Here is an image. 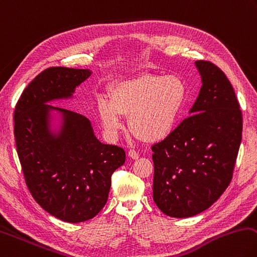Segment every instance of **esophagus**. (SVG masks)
Returning <instances> with one entry per match:
<instances>
[{
  "instance_id": "1",
  "label": "esophagus",
  "mask_w": 257,
  "mask_h": 257,
  "mask_svg": "<svg viewBox=\"0 0 257 257\" xmlns=\"http://www.w3.org/2000/svg\"><path fill=\"white\" fill-rule=\"evenodd\" d=\"M128 155H129V157H132L133 160H137V158L139 157L138 152L135 151V149H130V151L128 152Z\"/></svg>"
}]
</instances>
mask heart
I'll return each instance as SVG.
<instances>
[{
    "mask_svg": "<svg viewBox=\"0 0 257 257\" xmlns=\"http://www.w3.org/2000/svg\"><path fill=\"white\" fill-rule=\"evenodd\" d=\"M188 85L180 75L143 73L116 82L110 87L109 99L97 101V114L109 135L123 127L129 115L130 132L146 143L170 136L188 101Z\"/></svg>",
    "mask_w": 257,
    "mask_h": 257,
    "instance_id": "heart-1",
    "label": "heart"
}]
</instances>
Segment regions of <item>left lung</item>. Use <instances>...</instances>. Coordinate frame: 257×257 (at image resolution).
Returning <instances> with one entry per match:
<instances>
[{
  "label": "left lung",
  "instance_id": "left-lung-1",
  "mask_svg": "<svg viewBox=\"0 0 257 257\" xmlns=\"http://www.w3.org/2000/svg\"><path fill=\"white\" fill-rule=\"evenodd\" d=\"M195 65L202 86L191 115L152 146L154 201L174 218L202 212L225 192L241 142L242 114L229 80L209 60Z\"/></svg>",
  "mask_w": 257,
  "mask_h": 257
}]
</instances>
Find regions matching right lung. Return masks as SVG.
I'll list each match as a JSON object with an SVG mask.
<instances>
[{"label":"right lung","instance_id":"1","mask_svg":"<svg viewBox=\"0 0 257 257\" xmlns=\"http://www.w3.org/2000/svg\"><path fill=\"white\" fill-rule=\"evenodd\" d=\"M90 75L88 69H45L23 90L13 115L28 189L41 208L67 222L85 221L101 211L108 201L111 176L125 161L123 148L97 141L85 116L46 104L71 96ZM50 109L65 115L58 138L47 130Z\"/></svg>","mask_w":257,"mask_h":257}]
</instances>
